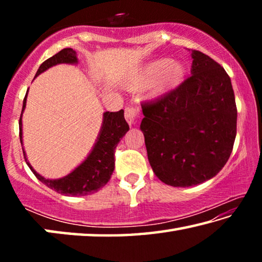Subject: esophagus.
<instances>
[{"mask_svg":"<svg viewBox=\"0 0 262 262\" xmlns=\"http://www.w3.org/2000/svg\"><path fill=\"white\" fill-rule=\"evenodd\" d=\"M139 108L137 107H133V106H129L125 110V118L126 121L128 122V125L132 126L133 123L136 121L137 117H139Z\"/></svg>","mask_w":262,"mask_h":262,"instance_id":"34e87169","label":"esophagus"}]
</instances>
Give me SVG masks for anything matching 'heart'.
<instances>
[{"mask_svg":"<svg viewBox=\"0 0 262 262\" xmlns=\"http://www.w3.org/2000/svg\"><path fill=\"white\" fill-rule=\"evenodd\" d=\"M186 76V67L180 62L162 57L144 64L128 81L130 90H142L151 85L152 96H162L178 88Z\"/></svg>","mask_w":262,"mask_h":262,"instance_id":"b5f03b06","label":"heart"}]
</instances>
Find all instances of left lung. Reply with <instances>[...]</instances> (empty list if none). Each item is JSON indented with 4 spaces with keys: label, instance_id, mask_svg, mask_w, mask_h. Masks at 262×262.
<instances>
[{
    "label": "left lung",
    "instance_id": "obj_1",
    "mask_svg": "<svg viewBox=\"0 0 262 262\" xmlns=\"http://www.w3.org/2000/svg\"><path fill=\"white\" fill-rule=\"evenodd\" d=\"M192 68L184 83L142 105L148 159L164 184L189 187L211 179L231 155L237 108L229 75L203 53L190 51Z\"/></svg>",
    "mask_w": 262,
    "mask_h": 262
}]
</instances>
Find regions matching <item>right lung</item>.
I'll list each match as a JSON object with an SVG mask.
<instances>
[{"mask_svg": "<svg viewBox=\"0 0 262 262\" xmlns=\"http://www.w3.org/2000/svg\"><path fill=\"white\" fill-rule=\"evenodd\" d=\"M61 63L77 64V53L73 48H64V50L56 53L55 55L42 62L37 74H35V77L46 72L47 69ZM26 98H28V94L23 100V108H21L19 119V139L21 145H23L21 117H23V112L26 107ZM128 130H129V126L125 120L123 110L118 111V112H104L99 134L97 136L94 147L90 150L86 158L77 167H75L70 173L59 179H47L39 174L28 161L23 147L24 158L33 174L51 189L67 195V196L90 195L107 184L114 171V150Z\"/></svg>", "mask_w": 262, "mask_h": 262, "instance_id": "add662e5", "label": "right lung"}]
</instances>
